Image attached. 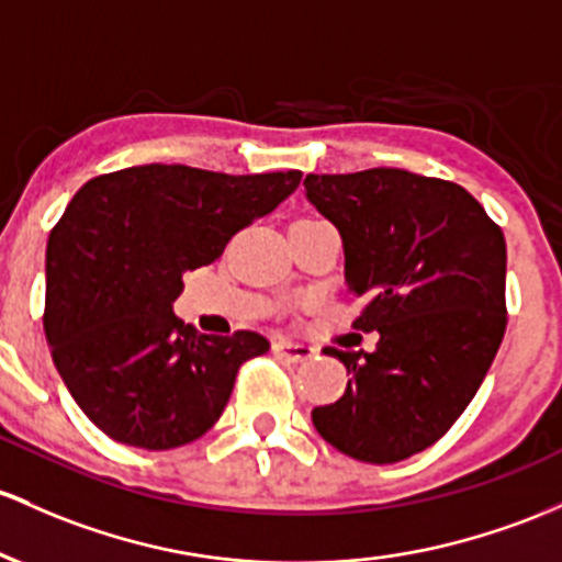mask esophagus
I'll list each match as a JSON object with an SVG mask.
<instances>
[{
  "label": "esophagus",
  "instance_id": "34e87169",
  "mask_svg": "<svg viewBox=\"0 0 562 562\" xmlns=\"http://www.w3.org/2000/svg\"><path fill=\"white\" fill-rule=\"evenodd\" d=\"M274 355L282 357V360H288V362H306L317 355V349L310 347V344H299V341H291V338H280V341H274Z\"/></svg>",
  "mask_w": 562,
  "mask_h": 562
}]
</instances>
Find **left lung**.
Wrapping results in <instances>:
<instances>
[{"mask_svg":"<svg viewBox=\"0 0 562 562\" xmlns=\"http://www.w3.org/2000/svg\"><path fill=\"white\" fill-rule=\"evenodd\" d=\"M344 239L357 330L375 351L325 349L351 375L312 411L341 453L394 464L435 446L477 394L507 330V243L464 187L397 168L304 178Z\"/></svg>","mask_w":562,"mask_h":562,"instance_id":"8db88e82","label":"left lung"}]
</instances>
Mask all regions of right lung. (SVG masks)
<instances>
[{
	"label": "right lung",
	"mask_w": 562,
	"mask_h": 562,
	"mask_svg": "<svg viewBox=\"0 0 562 562\" xmlns=\"http://www.w3.org/2000/svg\"><path fill=\"white\" fill-rule=\"evenodd\" d=\"M301 170L226 176L138 165L85 183L47 239L45 336L60 379L111 440L168 451L224 413L261 333L207 336L172 314L183 271L274 211Z\"/></svg>",
	"instance_id": "1"
}]
</instances>
